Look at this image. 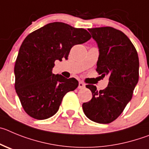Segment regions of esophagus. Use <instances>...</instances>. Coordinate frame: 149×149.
Returning a JSON list of instances; mask_svg holds the SVG:
<instances>
[{
	"instance_id": "34e87169",
	"label": "esophagus",
	"mask_w": 149,
	"mask_h": 149,
	"mask_svg": "<svg viewBox=\"0 0 149 149\" xmlns=\"http://www.w3.org/2000/svg\"><path fill=\"white\" fill-rule=\"evenodd\" d=\"M84 87H85V84H84V82H82V81H79V89H82V88H84Z\"/></svg>"
}]
</instances>
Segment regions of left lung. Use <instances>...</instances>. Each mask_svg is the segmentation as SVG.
I'll return each mask as SVG.
<instances>
[{"mask_svg": "<svg viewBox=\"0 0 149 149\" xmlns=\"http://www.w3.org/2000/svg\"><path fill=\"white\" fill-rule=\"evenodd\" d=\"M100 49L96 71L109 78L108 86L97 91L87 84L92 99L82 104L84 114L95 123L108 124L120 116L133 96L139 80L136 48L122 31L111 26L88 29Z\"/></svg>", "mask_w": 149, "mask_h": 149, "instance_id": "left-lung-1", "label": "left lung"}]
</instances>
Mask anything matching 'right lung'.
I'll return each mask as SVG.
<instances>
[{
  "label": "right lung",
  "mask_w": 149,
  "mask_h": 149,
  "mask_svg": "<svg viewBox=\"0 0 149 149\" xmlns=\"http://www.w3.org/2000/svg\"><path fill=\"white\" fill-rule=\"evenodd\" d=\"M86 29L62 22L49 23L29 33L20 47L15 65V88L24 111L45 120L58 111L62 99L79 85L52 72L55 61L68 58L70 49L91 39Z\"/></svg>",
  "instance_id": "obj_1"
}]
</instances>
